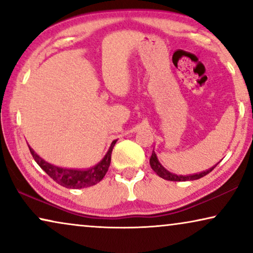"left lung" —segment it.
Listing matches in <instances>:
<instances>
[{
    "mask_svg": "<svg viewBox=\"0 0 253 253\" xmlns=\"http://www.w3.org/2000/svg\"><path fill=\"white\" fill-rule=\"evenodd\" d=\"M150 165L153 170L157 172V175L160 176V177L167 179V181H175V182H183V181H193V179H199L204 177V176L210 174L211 171L215 168V166L212 168H210L209 170H204L202 172H198V174H192V175H175L172 172L168 171L167 169H165L162 167V165L159 162L157 154L154 153V151L152 152V155L150 158Z\"/></svg>",
    "mask_w": 253,
    "mask_h": 253,
    "instance_id": "8db88e82",
    "label": "left lung"
}]
</instances>
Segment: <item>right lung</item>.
I'll return each mask as SVG.
<instances>
[{"label":"right lung","mask_w":253,"mask_h":253,"mask_svg":"<svg viewBox=\"0 0 253 253\" xmlns=\"http://www.w3.org/2000/svg\"><path fill=\"white\" fill-rule=\"evenodd\" d=\"M116 140H114L112 145H110L108 152H107V154L105 155V158H103L98 165H95L94 167L89 169H86V170L56 167V166L48 164V162L39 158V155L34 153V151L30 146L29 148L33 159L36 160L37 164L40 166V168L43 169V170L48 174V176H50L55 182L58 183V184L62 186H64V188L82 189L94 185L105 177L106 172L108 171L110 160H112V152Z\"/></svg>","instance_id":"obj_1"}]
</instances>
